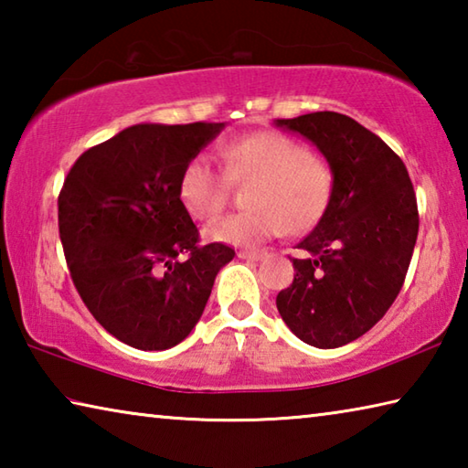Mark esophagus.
<instances>
[{"instance_id":"1","label":"esophagus","mask_w":468,"mask_h":468,"mask_svg":"<svg viewBox=\"0 0 468 468\" xmlns=\"http://www.w3.org/2000/svg\"><path fill=\"white\" fill-rule=\"evenodd\" d=\"M266 256V251H258V250H239V258L243 260H262Z\"/></svg>"}]
</instances>
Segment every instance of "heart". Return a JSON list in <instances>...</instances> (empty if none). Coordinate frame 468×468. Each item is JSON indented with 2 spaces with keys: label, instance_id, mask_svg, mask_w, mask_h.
Here are the masks:
<instances>
[{
  "label": "heart",
  "instance_id": "1",
  "mask_svg": "<svg viewBox=\"0 0 468 468\" xmlns=\"http://www.w3.org/2000/svg\"><path fill=\"white\" fill-rule=\"evenodd\" d=\"M220 171L208 154L189 161L179 177V197L196 218H212L225 208L231 184H251V210L212 223L210 239L253 245L284 231H310L326 215L335 196V171L312 156L301 142L281 132H256L220 148Z\"/></svg>",
  "mask_w": 468,
  "mask_h": 468
}]
</instances>
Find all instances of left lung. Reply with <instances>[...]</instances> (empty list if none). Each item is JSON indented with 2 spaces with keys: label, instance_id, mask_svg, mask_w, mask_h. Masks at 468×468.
Here are the masks:
<instances>
[{
  "label": "left lung",
  "instance_id": "obj_1",
  "mask_svg": "<svg viewBox=\"0 0 468 468\" xmlns=\"http://www.w3.org/2000/svg\"><path fill=\"white\" fill-rule=\"evenodd\" d=\"M320 150L335 171L326 215L297 248L295 279L276 295L292 335L318 348L359 338L390 310L413 258L419 212L400 156L351 117L318 111L276 120Z\"/></svg>",
  "mask_w": 468,
  "mask_h": 468
}]
</instances>
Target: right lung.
Segmentation results:
<instances>
[{"label": "right lung", "mask_w": 468, "mask_h": 468, "mask_svg": "<svg viewBox=\"0 0 468 468\" xmlns=\"http://www.w3.org/2000/svg\"><path fill=\"white\" fill-rule=\"evenodd\" d=\"M225 123H138L86 150L58 197L59 239L102 328L140 351L179 345L235 250L200 245L179 197L186 165Z\"/></svg>", "instance_id": "1"}]
</instances>
